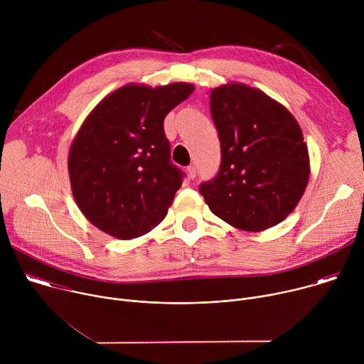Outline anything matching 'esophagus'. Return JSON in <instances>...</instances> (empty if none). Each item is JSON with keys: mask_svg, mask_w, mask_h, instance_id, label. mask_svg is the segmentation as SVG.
I'll return each mask as SVG.
<instances>
[{"mask_svg": "<svg viewBox=\"0 0 364 364\" xmlns=\"http://www.w3.org/2000/svg\"><path fill=\"white\" fill-rule=\"evenodd\" d=\"M187 173H188V177H190L191 180L196 178V167H194V166H188V167H187Z\"/></svg>", "mask_w": 364, "mask_h": 364, "instance_id": "34e87169", "label": "esophagus"}]
</instances>
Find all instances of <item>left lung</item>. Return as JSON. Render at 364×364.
Wrapping results in <instances>:
<instances>
[{"label": "left lung", "mask_w": 364, "mask_h": 364, "mask_svg": "<svg viewBox=\"0 0 364 364\" xmlns=\"http://www.w3.org/2000/svg\"><path fill=\"white\" fill-rule=\"evenodd\" d=\"M220 139L218 174L198 191L213 215L259 232L282 222L302 197L309 159L295 118L264 92L229 83L210 93Z\"/></svg>", "instance_id": "obj_1"}]
</instances>
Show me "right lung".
<instances>
[{
  "mask_svg": "<svg viewBox=\"0 0 364 364\" xmlns=\"http://www.w3.org/2000/svg\"><path fill=\"white\" fill-rule=\"evenodd\" d=\"M194 86L127 85L103 99L69 154L73 197L85 218L118 239L148 233L167 216L184 171L171 163L164 119Z\"/></svg>",
  "mask_w": 364,
  "mask_h": 364,
  "instance_id": "obj_1",
  "label": "right lung"
}]
</instances>
